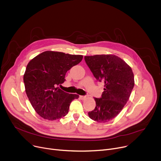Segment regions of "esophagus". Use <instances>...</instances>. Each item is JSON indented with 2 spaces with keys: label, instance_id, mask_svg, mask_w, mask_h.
I'll use <instances>...</instances> for the list:
<instances>
[{
  "label": "esophagus",
  "instance_id": "34e87169",
  "mask_svg": "<svg viewBox=\"0 0 161 161\" xmlns=\"http://www.w3.org/2000/svg\"><path fill=\"white\" fill-rule=\"evenodd\" d=\"M80 98L81 100H85V99L87 98V96H80Z\"/></svg>",
  "mask_w": 161,
  "mask_h": 161
}]
</instances>
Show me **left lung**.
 I'll return each mask as SVG.
<instances>
[{
	"mask_svg": "<svg viewBox=\"0 0 161 161\" xmlns=\"http://www.w3.org/2000/svg\"><path fill=\"white\" fill-rule=\"evenodd\" d=\"M85 61L96 80L104 83L100 98H95L96 107L88 115L98 123L111 121L127 103L134 86L131 68L114 55L85 56Z\"/></svg>",
	"mask_w": 161,
	"mask_h": 161,
	"instance_id": "left-lung-1",
	"label": "left lung"
}]
</instances>
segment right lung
Segmentation results:
<instances>
[{"label":"right lung","instance_id":"add662e5","mask_svg":"<svg viewBox=\"0 0 161 161\" xmlns=\"http://www.w3.org/2000/svg\"><path fill=\"white\" fill-rule=\"evenodd\" d=\"M82 55L46 51L28 63L23 75L25 92L36 113L48 120H56L69 112L72 101L79 95L57 87L66 80V73L79 64Z\"/></svg>","mask_w":161,"mask_h":161}]
</instances>
